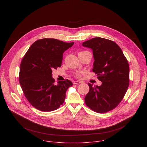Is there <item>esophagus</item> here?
I'll list each match as a JSON object with an SVG mask.
<instances>
[{"instance_id": "obj_1", "label": "esophagus", "mask_w": 147, "mask_h": 147, "mask_svg": "<svg viewBox=\"0 0 147 147\" xmlns=\"http://www.w3.org/2000/svg\"><path fill=\"white\" fill-rule=\"evenodd\" d=\"M81 83V81H73V84H78Z\"/></svg>"}]
</instances>
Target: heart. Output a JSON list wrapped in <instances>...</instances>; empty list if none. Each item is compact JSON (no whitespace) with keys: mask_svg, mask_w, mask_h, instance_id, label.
Masks as SVG:
<instances>
[{"mask_svg":"<svg viewBox=\"0 0 147 147\" xmlns=\"http://www.w3.org/2000/svg\"><path fill=\"white\" fill-rule=\"evenodd\" d=\"M75 76H76V77H80L81 75H80V74H79V73H76Z\"/></svg>","mask_w":147,"mask_h":147,"instance_id":"heart-1","label":"heart"}]
</instances>
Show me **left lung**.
I'll return each mask as SVG.
<instances>
[{
  "label": "left lung",
  "instance_id": "1",
  "mask_svg": "<svg viewBox=\"0 0 147 147\" xmlns=\"http://www.w3.org/2000/svg\"><path fill=\"white\" fill-rule=\"evenodd\" d=\"M82 45L92 50V71L102 82L100 86L88 84L86 105L97 113L112 111L121 101L129 86L128 61L118 45L109 39L96 37L84 42Z\"/></svg>",
  "mask_w": 147,
  "mask_h": 147
}]
</instances>
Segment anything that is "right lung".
I'll list each match as a JSON object with an SVG mask.
<instances>
[{
  "mask_svg": "<svg viewBox=\"0 0 147 147\" xmlns=\"http://www.w3.org/2000/svg\"><path fill=\"white\" fill-rule=\"evenodd\" d=\"M74 42L53 38L36 40L23 57L20 67L19 81L28 102L36 109L50 112L64 103L67 90L73 83L66 79L55 84L52 70L61 65L63 53Z\"/></svg>",
  "mask_w": 147,
  "mask_h": 147,
  "instance_id": "1",
  "label": "right lung"
}]
</instances>
